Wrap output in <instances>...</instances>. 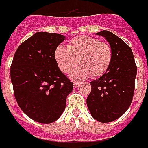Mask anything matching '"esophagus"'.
Wrapping results in <instances>:
<instances>
[{"mask_svg":"<svg viewBox=\"0 0 148 148\" xmlns=\"http://www.w3.org/2000/svg\"><path fill=\"white\" fill-rule=\"evenodd\" d=\"M73 85H74V88H77V87L79 86V83L75 82L73 83Z\"/></svg>","mask_w":148,"mask_h":148,"instance_id":"1","label":"esophagus"}]
</instances>
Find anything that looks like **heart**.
I'll list each match as a JSON object with an SVG mask.
<instances>
[{"instance_id":"heart-1","label":"heart","mask_w":148,"mask_h":148,"mask_svg":"<svg viewBox=\"0 0 148 148\" xmlns=\"http://www.w3.org/2000/svg\"><path fill=\"white\" fill-rule=\"evenodd\" d=\"M113 52L108 43L90 36H81L69 42L67 47L60 45L54 52L58 67L64 74L71 72L77 64L80 65L70 74L74 81H82L92 75L99 77L108 71L112 61Z\"/></svg>"}]
</instances>
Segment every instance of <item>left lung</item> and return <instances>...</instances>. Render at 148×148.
Listing matches in <instances>:
<instances>
[{
  "instance_id": "left-lung-1",
  "label": "left lung",
  "mask_w": 148,
  "mask_h": 148,
  "mask_svg": "<svg viewBox=\"0 0 148 148\" xmlns=\"http://www.w3.org/2000/svg\"><path fill=\"white\" fill-rule=\"evenodd\" d=\"M107 40L113 56L103 76L91 82L92 91L87 107L92 117L100 122H110L123 115L132 103L137 67L132 49L113 33H96Z\"/></svg>"
}]
</instances>
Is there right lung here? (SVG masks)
<instances>
[{"mask_svg": "<svg viewBox=\"0 0 148 148\" xmlns=\"http://www.w3.org/2000/svg\"><path fill=\"white\" fill-rule=\"evenodd\" d=\"M65 39L56 33H36L18 46L13 57L10 74L16 101L29 118L40 123L56 121L73 90V83L54 59L55 49Z\"/></svg>", "mask_w": 148, "mask_h": 148, "instance_id": "right-lung-1", "label": "right lung"}]
</instances>
